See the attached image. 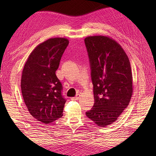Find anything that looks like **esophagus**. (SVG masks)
<instances>
[{"mask_svg": "<svg viewBox=\"0 0 156 156\" xmlns=\"http://www.w3.org/2000/svg\"><path fill=\"white\" fill-rule=\"evenodd\" d=\"M79 98H80V94H76V97L71 98V100H72V101H76V100H78Z\"/></svg>", "mask_w": 156, "mask_h": 156, "instance_id": "34e87169", "label": "esophagus"}]
</instances>
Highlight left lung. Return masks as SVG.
<instances>
[{"instance_id": "8db88e82", "label": "left lung", "mask_w": 156, "mask_h": 156, "mask_svg": "<svg viewBox=\"0 0 156 156\" xmlns=\"http://www.w3.org/2000/svg\"><path fill=\"white\" fill-rule=\"evenodd\" d=\"M90 62L94 104L86 115L99 127L119 117L133 94V77L128 56L113 39L88 36L84 39Z\"/></svg>"}]
</instances>
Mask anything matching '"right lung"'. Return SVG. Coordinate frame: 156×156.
I'll return each mask as SVG.
<instances>
[{
    "label": "right lung",
    "mask_w": 156,
    "mask_h": 156,
    "mask_svg": "<svg viewBox=\"0 0 156 156\" xmlns=\"http://www.w3.org/2000/svg\"><path fill=\"white\" fill-rule=\"evenodd\" d=\"M68 44L64 37L41 43L29 55L23 69L21 88L26 107L33 117L46 125L63 115L66 101L55 72Z\"/></svg>",
    "instance_id": "1"
}]
</instances>
